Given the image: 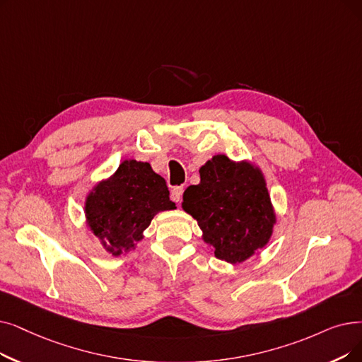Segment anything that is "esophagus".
<instances>
[{"mask_svg":"<svg viewBox=\"0 0 362 362\" xmlns=\"http://www.w3.org/2000/svg\"><path fill=\"white\" fill-rule=\"evenodd\" d=\"M182 194H183V187L182 186H176L175 189L171 191V194H170V198L175 201V202H180V199H182Z\"/></svg>","mask_w":362,"mask_h":362,"instance_id":"esophagus-1","label":"esophagus"}]
</instances>
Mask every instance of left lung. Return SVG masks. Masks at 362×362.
I'll list each match as a JSON object with an SVG mask.
<instances>
[{"mask_svg":"<svg viewBox=\"0 0 362 362\" xmlns=\"http://www.w3.org/2000/svg\"><path fill=\"white\" fill-rule=\"evenodd\" d=\"M201 182L187 187L182 207L197 218L214 256L241 263L269 243L276 222L259 167L216 155L199 168Z\"/></svg>","mask_w":362,"mask_h":362,"instance_id":"obj_1","label":"left lung"}]
</instances>
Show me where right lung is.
I'll list each match as a JSON object with an SVG mask.
<instances>
[{
  "label": "right lung",
  "instance_id": "obj_1",
  "mask_svg": "<svg viewBox=\"0 0 362 362\" xmlns=\"http://www.w3.org/2000/svg\"><path fill=\"white\" fill-rule=\"evenodd\" d=\"M168 195L165 180L148 163L125 160L87 195V226L107 253H129L156 213L176 209Z\"/></svg>",
  "mask_w": 362,
  "mask_h": 362
}]
</instances>
